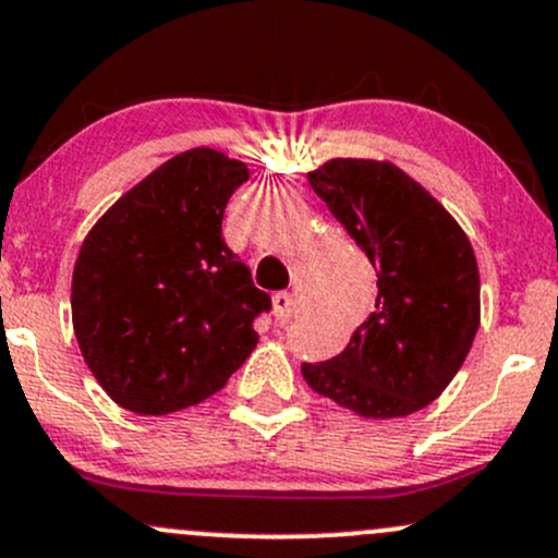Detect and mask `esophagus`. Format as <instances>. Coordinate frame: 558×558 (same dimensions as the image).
Instances as JSON below:
<instances>
[{
  "mask_svg": "<svg viewBox=\"0 0 558 558\" xmlns=\"http://www.w3.org/2000/svg\"><path fill=\"white\" fill-rule=\"evenodd\" d=\"M272 310L275 318H278L280 324H286V320L294 315V296H291L289 291H278V294L272 296Z\"/></svg>",
  "mask_w": 558,
  "mask_h": 558,
  "instance_id": "esophagus-1",
  "label": "esophagus"
}]
</instances>
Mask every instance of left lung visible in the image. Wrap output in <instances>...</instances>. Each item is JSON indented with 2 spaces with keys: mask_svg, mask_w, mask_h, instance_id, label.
Listing matches in <instances>:
<instances>
[{
  "mask_svg": "<svg viewBox=\"0 0 558 558\" xmlns=\"http://www.w3.org/2000/svg\"><path fill=\"white\" fill-rule=\"evenodd\" d=\"M307 181L374 264L379 291L342 353L302 363L304 383L366 420L420 412L447 390L478 331L471 240L392 162L337 157Z\"/></svg>",
  "mask_w": 558,
  "mask_h": 558,
  "instance_id": "obj_1",
  "label": "left lung"
}]
</instances>
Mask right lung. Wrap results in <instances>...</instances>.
Returning a JSON list of instances; mask_svg holds the SVG:
<instances>
[{
  "label": "right lung",
  "instance_id": "obj_1",
  "mask_svg": "<svg viewBox=\"0 0 558 558\" xmlns=\"http://www.w3.org/2000/svg\"><path fill=\"white\" fill-rule=\"evenodd\" d=\"M245 162L197 146L162 162L93 225L74 264L72 324L87 368L136 414L219 392L272 307L221 238Z\"/></svg>",
  "mask_w": 558,
  "mask_h": 558
}]
</instances>
